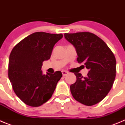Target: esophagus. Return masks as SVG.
Listing matches in <instances>:
<instances>
[{
    "instance_id": "1",
    "label": "esophagus",
    "mask_w": 125,
    "mask_h": 125,
    "mask_svg": "<svg viewBox=\"0 0 125 125\" xmlns=\"http://www.w3.org/2000/svg\"><path fill=\"white\" fill-rule=\"evenodd\" d=\"M62 76H65L67 74H68V71H62Z\"/></svg>"
}]
</instances>
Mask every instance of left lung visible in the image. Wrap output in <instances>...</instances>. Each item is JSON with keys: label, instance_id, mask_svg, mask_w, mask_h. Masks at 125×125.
<instances>
[{"label": "left lung", "instance_id": "obj_1", "mask_svg": "<svg viewBox=\"0 0 125 125\" xmlns=\"http://www.w3.org/2000/svg\"><path fill=\"white\" fill-rule=\"evenodd\" d=\"M64 37L75 47L78 62L89 70L86 77L74 74L76 81L70 86L73 96L84 105L96 104L112 88L116 70L115 57L106 44L93 33H65Z\"/></svg>", "mask_w": 125, "mask_h": 125}]
</instances>
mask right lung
Masks as SVG:
<instances>
[{
	"label": "right lung",
	"mask_w": 125,
	"mask_h": 125,
	"mask_svg": "<svg viewBox=\"0 0 125 125\" xmlns=\"http://www.w3.org/2000/svg\"><path fill=\"white\" fill-rule=\"evenodd\" d=\"M62 37V34L34 32L11 51L9 78L16 95L27 105L39 106L48 101L62 76L59 71L46 74L41 71L42 62L50 59L55 44Z\"/></svg>",
	"instance_id": "right-lung-1"
}]
</instances>
